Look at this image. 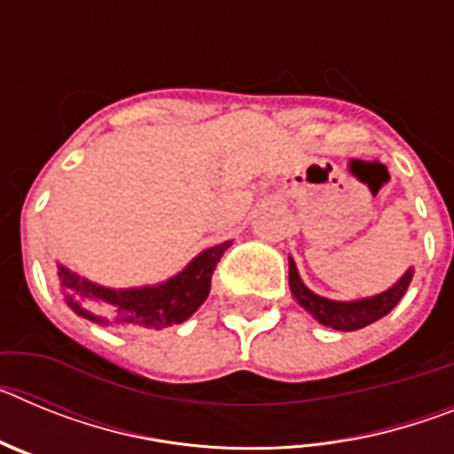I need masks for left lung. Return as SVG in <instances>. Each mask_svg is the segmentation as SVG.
<instances>
[{"instance_id":"8db88e82","label":"left lung","mask_w":454,"mask_h":454,"mask_svg":"<svg viewBox=\"0 0 454 454\" xmlns=\"http://www.w3.org/2000/svg\"><path fill=\"white\" fill-rule=\"evenodd\" d=\"M411 277H414V268H409L400 277L398 284H393L391 288H387L380 295L355 300V302H336V300L320 298L314 291H309L302 279H300L295 262L288 259V286H291L293 298L298 300L300 307L307 309L309 314L314 316L320 325H327L332 330L340 332L362 330L366 325L375 323L382 316H387L403 300V295L409 288V282H411Z\"/></svg>"}]
</instances>
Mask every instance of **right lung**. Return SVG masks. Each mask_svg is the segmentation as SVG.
<instances>
[{"instance_id": "right-lung-1", "label": "right lung", "mask_w": 454, "mask_h": 454, "mask_svg": "<svg viewBox=\"0 0 454 454\" xmlns=\"http://www.w3.org/2000/svg\"><path fill=\"white\" fill-rule=\"evenodd\" d=\"M230 246V240H224L220 246L208 247L182 272L156 286L106 288L88 282L61 263L59 282L72 311L92 323L120 330H161L184 323L202 307L211 291V275Z\"/></svg>"}]
</instances>
